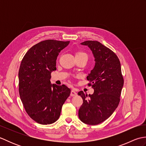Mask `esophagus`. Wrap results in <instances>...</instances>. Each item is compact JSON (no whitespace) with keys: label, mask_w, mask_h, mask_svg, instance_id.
I'll return each instance as SVG.
<instances>
[{"label":"esophagus","mask_w":146,"mask_h":146,"mask_svg":"<svg viewBox=\"0 0 146 146\" xmlns=\"http://www.w3.org/2000/svg\"><path fill=\"white\" fill-rule=\"evenodd\" d=\"M76 95H77V93L75 92V90H72L71 91L70 95L71 97H75V96H76Z\"/></svg>","instance_id":"1"}]
</instances>
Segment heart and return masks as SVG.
Returning <instances> with one entry per match:
<instances>
[{"label":"heart","mask_w":146,"mask_h":146,"mask_svg":"<svg viewBox=\"0 0 146 146\" xmlns=\"http://www.w3.org/2000/svg\"><path fill=\"white\" fill-rule=\"evenodd\" d=\"M78 57H86L87 58V54L84 51H78L75 52V58Z\"/></svg>","instance_id":"1"}]
</instances>
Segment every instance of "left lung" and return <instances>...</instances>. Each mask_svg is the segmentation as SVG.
<instances>
[{
  "instance_id": "left-lung-1",
  "label": "left lung",
  "mask_w": 146,
  "mask_h": 146,
  "mask_svg": "<svg viewBox=\"0 0 146 146\" xmlns=\"http://www.w3.org/2000/svg\"><path fill=\"white\" fill-rule=\"evenodd\" d=\"M90 48L95 57V65L86 78L94 89L88 95L83 91L78 93L83 99L78 111L80 120L95 125L103 122L113 113L119 104L123 85L120 62L116 54L97 41L82 42Z\"/></svg>"
}]
</instances>
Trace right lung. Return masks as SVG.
<instances>
[{
	"label": "right lung",
	"mask_w": 146,
	"mask_h": 146,
	"mask_svg": "<svg viewBox=\"0 0 146 146\" xmlns=\"http://www.w3.org/2000/svg\"><path fill=\"white\" fill-rule=\"evenodd\" d=\"M70 41H42L24 55L19 70V92L27 113L40 124L55 122L70 94L64 85L51 84V73L56 70V61Z\"/></svg>",
	"instance_id": "obj_1"
}]
</instances>
